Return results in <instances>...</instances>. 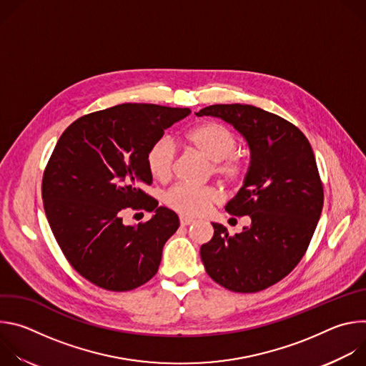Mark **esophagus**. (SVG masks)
<instances>
[{
  "label": "esophagus",
  "mask_w": 366,
  "mask_h": 366,
  "mask_svg": "<svg viewBox=\"0 0 366 366\" xmlns=\"http://www.w3.org/2000/svg\"><path fill=\"white\" fill-rule=\"evenodd\" d=\"M179 222H181V224H182V226H188V224L194 223V219L187 217V216H181V217H179Z\"/></svg>",
  "instance_id": "34e87169"
}]
</instances>
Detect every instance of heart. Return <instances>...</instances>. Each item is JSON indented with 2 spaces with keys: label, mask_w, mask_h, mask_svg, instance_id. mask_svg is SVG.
I'll list each match as a JSON object with an SVG mask.
<instances>
[{
  "label": "heart",
  "mask_w": 366,
  "mask_h": 366,
  "mask_svg": "<svg viewBox=\"0 0 366 366\" xmlns=\"http://www.w3.org/2000/svg\"><path fill=\"white\" fill-rule=\"evenodd\" d=\"M188 143L213 161V172L227 182L239 181L244 174V164L234 152L237 149L236 134L224 124L205 122L187 133ZM150 175L158 181L171 178L175 168V143L169 137L154 142L146 154ZM220 194L213 187H195L177 184L165 195L167 204L179 214L201 216L216 201Z\"/></svg>",
  "instance_id": "1"
}]
</instances>
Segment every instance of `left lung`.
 Listing matches in <instances>:
<instances>
[{"label": "left lung", "mask_w": 366, "mask_h": 366, "mask_svg": "<svg viewBox=\"0 0 366 366\" xmlns=\"http://www.w3.org/2000/svg\"><path fill=\"white\" fill-rule=\"evenodd\" d=\"M197 116L232 124L247 142L250 164L237 194L226 204L250 226L230 236L213 223L199 254L207 274L234 292L262 291L287 277L304 256L323 208L315 153L298 127L247 104H216Z\"/></svg>", "instance_id": "8db88e82"}]
</instances>
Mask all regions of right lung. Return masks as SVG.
I'll return each mask as SVG.
<instances>
[{"label": "right lung", "instance_id": "right-lung-1", "mask_svg": "<svg viewBox=\"0 0 366 366\" xmlns=\"http://www.w3.org/2000/svg\"><path fill=\"white\" fill-rule=\"evenodd\" d=\"M189 114V109L120 104L78 119L59 137L43 174L44 213L69 264L97 287L130 291L158 272L179 219L143 191L153 179L146 154ZM127 207L154 216L127 227L121 217Z\"/></svg>", "mask_w": 366, "mask_h": 366}]
</instances>
